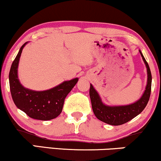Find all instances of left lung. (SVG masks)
I'll use <instances>...</instances> for the list:
<instances>
[{
	"label": "left lung",
	"mask_w": 161,
	"mask_h": 161,
	"mask_svg": "<svg viewBox=\"0 0 161 161\" xmlns=\"http://www.w3.org/2000/svg\"><path fill=\"white\" fill-rule=\"evenodd\" d=\"M140 53L147 68L148 81L143 95L137 102L131 104L125 105V106H107L102 102L98 92L93 88L92 85L90 84V96L92 110L95 116L99 120L111 125H120L136 117L146 107L149 100L151 90H152V73H151L148 63L146 62V59L140 51Z\"/></svg>",
	"instance_id": "obj_1"
}]
</instances>
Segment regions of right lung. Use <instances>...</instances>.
Listing matches in <instances>:
<instances>
[{
    "instance_id": "obj_1",
    "label": "right lung",
    "mask_w": 161,
    "mask_h": 161,
    "mask_svg": "<svg viewBox=\"0 0 161 161\" xmlns=\"http://www.w3.org/2000/svg\"><path fill=\"white\" fill-rule=\"evenodd\" d=\"M25 42L12 63L9 74L11 96L18 108L34 119L51 120L62 112L65 98L77 84L78 78L65 81L51 90L36 92L25 89L18 79V65Z\"/></svg>"
}]
</instances>
